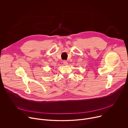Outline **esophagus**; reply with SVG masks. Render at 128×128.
<instances>
[{
    "label": "esophagus",
    "mask_w": 128,
    "mask_h": 128,
    "mask_svg": "<svg viewBox=\"0 0 128 128\" xmlns=\"http://www.w3.org/2000/svg\"><path fill=\"white\" fill-rule=\"evenodd\" d=\"M63 63H64V64L65 65H67V64H68V63H67V62L66 61H63Z\"/></svg>",
    "instance_id": "obj_1"
}]
</instances>
